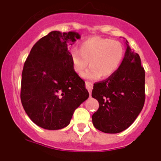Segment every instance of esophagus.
Wrapping results in <instances>:
<instances>
[{"label":"esophagus","mask_w":161,"mask_h":161,"mask_svg":"<svg viewBox=\"0 0 161 161\" xmlns=\"http://www.w3.org/2000/svg\"><path fill=\"white\" fill-rule=\"evenodd\" d=\"M92 86H93L92 83H91V82H86V88L88 90V91L90 92L92 90Z\"/></svg>","instance_id":"34e87169"}]
</instances>
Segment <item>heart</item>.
I'll list each match as a JSON object with an SVG mask.
<instances>
[{
  "instance_id": "obj_1",
  "label": "heart",
  "mask_w": 161,
  "mask_h": 161,
  "mask_svg": "<svg viewBox=\"0 0 161 161\" xmlns=\"http://www.w3.org/2000/svg\"><path fill=\"white\" fill-rule=\"evenodd\" d=\"M124 57V46L119 41L101 37L87 39L81 43L79 50L71 53L73 69L79 75L90 62V68L84 77L90 79L111 76L118 70Z\"/></svg>"
}]
</instances>
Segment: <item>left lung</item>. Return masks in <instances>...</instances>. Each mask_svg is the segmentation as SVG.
<instances>
[{
  "instance_id": "8db88e82",
  "label": "left lung",
  "mask_w": 161,
  "mask_h": 161,
  "mask_svg": "<svg viewBox=\"0 0 161 161\" xmlns=\"http://www.w3.org/2000/svg\"><path fill=\"white\" fill-rule=\"evenodd\" d=\"M114 75L93 85L92 97L98 100L99 109L92 114L94 127L105 133L121 132L129 127L139 114L145 102V70L140 57L130 48Z\"/></svg>"
}]
</instances>
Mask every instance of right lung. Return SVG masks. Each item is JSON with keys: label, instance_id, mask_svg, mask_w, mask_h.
Segmentation results:
<instances>
[{"label": "right lung", "instance_id": "add662e5", "mask_svg": "<svg viewBox=\"0 0 161 161\" xmlns=\"http://www.w3.org/2000/svg\"><path fill=\"white\" fill-rule=\"evenodd\" d=\"M79 38L75 32L52 31L34 44L24 64L22 104L30 119L44 129L69 125L75 110L89 97L68 50Z\"/></svg>", "mask_w": 161, "mask_h": 161}]
</instances>
